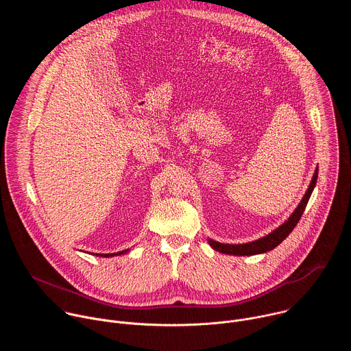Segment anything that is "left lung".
<instances>
[{
  "mask_svg": "<svg viewBox=\"0 0 351 351\" xmlns=\"http://www.w3.org/2000/svg\"><path fill=\"white\" fill-rule=\"evenodd\" d=\"M317 178H318V169H315L313 180L304 194V197L302 198V202L297 206V208L294 210V213L289 217V219L286 222H283L278 229H275L274 232H271L269 234L250 241V243H244V244H225V243H219L215 240L208 239L210 245L215 250V252L223 253V254H229V256H256V254H263L267 252H271L275 247H278L294 229V226L297 225V222L302 218L308 199L311 197V193L317 184Z\"/></svg>",
  "mask_w": 351,
  "mask_h": 351,
  "instance_id": "obj_1",
  "label": "left lung"
}]
</instances>
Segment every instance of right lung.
I'll return each instance as SVG.
<instances>
[{"label": "right lung", "instance_id": "add662e5", "mask_svg": "<svg viewBox=\"0 0 351 351\" xmlns=\"http://www.w3.org/2000/svg\"><path fill=\"white\" fill-rule=\"evenodd\" d=\"M129 252V248L128 250H123V252H118V253H112V254H95V256H98V257H115V256H122V254H126Z\"/></svg>", "mask_w": 351, "mask_h": 351}]
</instances>
